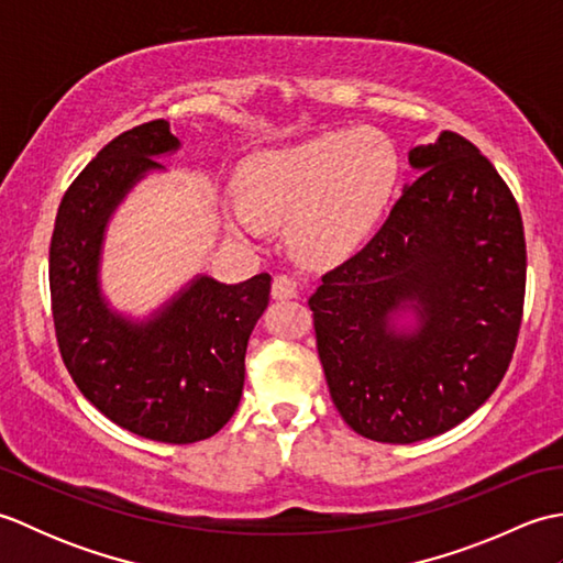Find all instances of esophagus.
Here are the masks:
<instances>
[{
    "mask_svg": "<svg viewBox=\"0 0 563 563\" xmlns=\"http://www.w3.org/2000/svg\"><path fill=\"white\" fill-rule=\"evenodd\" d=\"M300 295V285L290 275H275L273 278V297L275 300H292V297Z\"/></svg>",
    "mask_w": 563,
    "mask_h": 563,
    "instance_id": "esophagus-1",
    "label": "esophagus"
}]
</instances>
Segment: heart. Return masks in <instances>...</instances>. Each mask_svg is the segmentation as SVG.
I'll use <instances>...</instances> for the list:
<instances>
[{"label":"heart","mask_w":563,"mask_h":563,"mask_svg":"<svg viewBox=\"0 0 563 563\" xmlns=\"http://www.w3.org/2000/svg\"><path fill=\"white\" fill-rule=\"evenodd\" d=\"M399 174V150L387 133L329 130L249 157L239 172L242 202L227 208V220L242 234H256L258 220H290L288 239L297 254L343 258L385 218Z\"/></svg>","instance_id":"obj_1"}]
</instances>
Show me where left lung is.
I'll return each instance as SVG.
<instances>
[{
  "mask_svg": "<svg viewBox=\"0 0 563 563\" xmlns=\"http://www.w3.org/2000/svg\"><path fill=\"white\" fill-rule=\"evenodd\" d=\"M421 176L387 222L309 297L331 399L355 433L409 445L492 397L525 300L518 202L470 140L442 130L409 152ZM409 313L413 325H399Z\"/></svg>",
  "mask_w": 563,
  "mask_h": 563,
  "instance_id": "1",
  "label": "left lung"
}]
</instances>
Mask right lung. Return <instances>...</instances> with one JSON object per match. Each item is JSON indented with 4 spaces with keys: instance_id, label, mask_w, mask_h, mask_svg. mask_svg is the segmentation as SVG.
<instances>
[{
    "instance_id": "right-lung-1",
    "label": "right lung",
    "mask_w": 563,
    "mask_h": 563,
    "mask_svg": "<svg viewBox=\"0 0 563 563\" xmlns=\"http://www.w3.org/2000/svg\"><path fill=\"white\" fill-rule=\"evenodd\" d=\"M181 142L166 121L118 135L59 202L51 242L57 345L97 409L140 438L188 445L230 421L244 389L249 336L266 312L271 275L227 285L198 273L145 319L111 307L101 288L106 227L159 157Z\"/></svg>"
}]
</instances>
